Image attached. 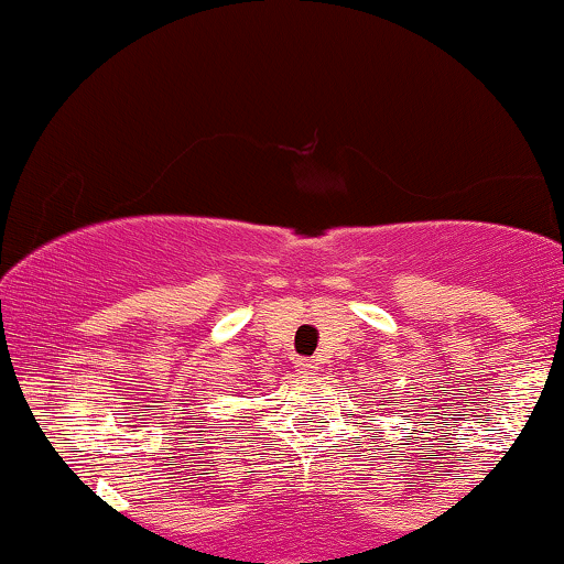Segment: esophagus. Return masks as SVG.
I'll return each mask as SVG.
<instances>
[{
    "mask_svg": "<svg viewBox=\"0 0 564 564\" xmlns=\"http://www.w3.org/2000/svg\"><path fill=\"white\" fill-rule=\"evenodd\" d=\"M295 372L303 375V377H311L318 372V361L315 359H297L295 361Z\"/></svg>",
    "mask_w": 564,
    "mask_h": 564,
    "instance_id": "esophagus-1",
    "label": "esophagus"
}]
</instances>
